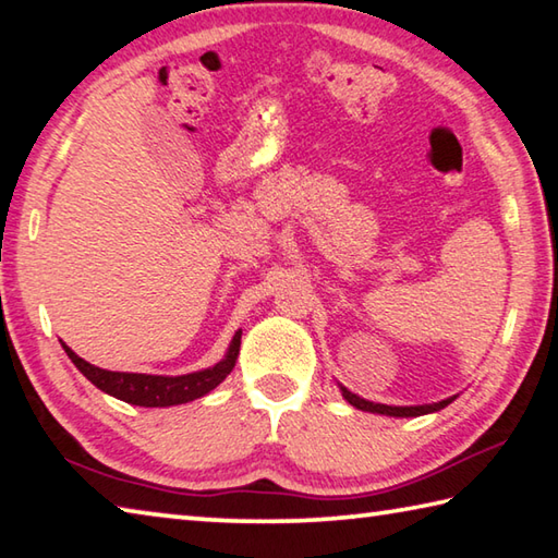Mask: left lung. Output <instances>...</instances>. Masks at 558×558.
<instances>
[{"label": "left lung", "mask_w": 558, "mask_h": 558, "mask_svg": "<svg viewBox=\"0 0 558 558\" xmlns=\"http://www.w3.org/2000/svg\"><path fill=\"white\" fill-rule=\"evenodd\" d=\"M340 391L344 396V401L354 405L356 410H366V413H378V415H391V417H417V415H427V413H435V410H442L447 408L451 401H454L457 396L445 398V401L439 403H429V405H384V403H372V401H364L352 391H347L344 386H340Z\"/></svg>", "instance_id": "8db88e82"}]
</instances>
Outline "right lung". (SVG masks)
<instances>
[{
  "label": "right lung",
  "instance_id": "right-lung-1",
  "mask_svg": "<svg viewBox=\"0 0 558 558\" xmlns=\"http://www.w3.org/2000/svg\"><path fill=\"white\" fill-rule=\"evenodd\" d=\"M240 335H233V342H230L228 352L218 364L208 366V369L194 372V374H182V376H157V374H129V372H109L99 369L89 362H84L70 347L62 342V350L68 352L72 364L89 378V381L99 388V391L109 393L119 401H125L131 405H143V408H167V405H180L189 403L194 398H202L208 391L223 381V378L233 372L238 352H240Z\"/></svg>",
  "mask_w": 558,
  "mask_h": 558
}]
</instances>
